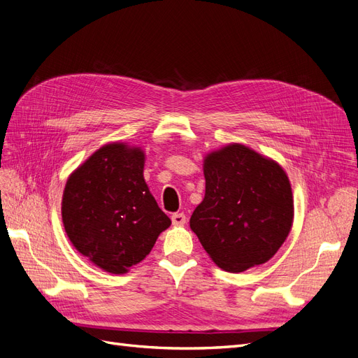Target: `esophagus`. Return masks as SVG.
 <instances>
[{"label":"esophagus","mask_w":358,"mask_h":358,"mask_svg":"<svg viewBox=\"0 0 358 358\" xmlns=\"http://www.w3.org/2000/svg\"><path fill=\"white\" fill-rule=\"evenodd\" d=\"M171 222H173V225H176V227L185 225V222H187V216H185V213H183V212L173 213V215H171Z\"/></svg>","instance_id":"esophagus-1"}]
</instances>
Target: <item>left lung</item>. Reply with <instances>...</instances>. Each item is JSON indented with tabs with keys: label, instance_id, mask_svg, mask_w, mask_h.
<instances>
[{
	"label": "left lung",
	"instance_id": "1",
	"mask_svg": "<svg viewBox=\"0 0 358 358\" xmlns=\"http://www.w3.org/2000/svg\"><path fill=\"white\" fill-rule=\"evenodd\" d=\"M206 192L189 227L212 262L241 273L272 258L288 237L294 200L285 170L241 143L204 157Z\"/></svg>",
	"mask_w": 358,
	"mask_h": 358
}]
</instances>
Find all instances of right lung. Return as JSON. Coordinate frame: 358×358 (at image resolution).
Listing matches in <instances>:
<instances>
[{
	"label": "right lung",
	"instance_id": "obj_1",
	"mask_svg": "<svg viewBox=\"0 0 358 358\" xmlns=\"http://www.w3.org/2000/svg\"><path fill=\"white\" fill-rule=\"evenodd\" d=\"M145 157L137 146L104 145L64 188L61 215L69 239L104 272L127 273L171 224L145 182Z\"/></svg>",
	"mask_w": 358,
	"mask_h": 358
}]
</instances>
